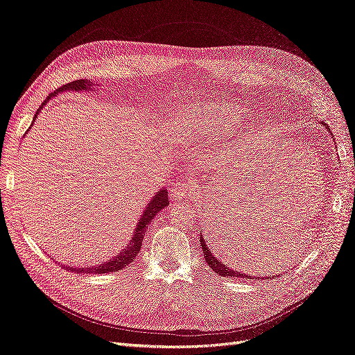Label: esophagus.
<instances>
[{
  "mask_svg": "<svg viewBox=\"0 0 355 355\" xmlns=\"http://www.w3.org/2000/svg\"><path fill=\"white\" fill-rule=\"evenodd\" d=\"M194 181L191 180H186V181H180L177 184H174V187L171 189V196H173L174 200H182L186 202L190 196L194 193Z\"/></svg>",
  "mask_w": 355,
  "mask_h": 355,
  "instance_id": "1",
  "label": "esophagus"
}]
</instances>
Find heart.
I'll use <instances>...</instances> for the list:
<instances>
[{
  "mask_svg": "<svg viewBox=\"0 0 355 355\" xmlns=\"http://www.w3.org/2000/svg\"><path fill=\"white\" fill-rule=\"evenodd\" d=\"M241 105L216 99L196 101L181 105L169 116V130L182 140H196L230 128L241 118Z\"/></svg>",
  "mask_w": 355,
  "mask_h": 355,
  "instance_id": "obj_1",
  "label": "heart"
}]
</instances>
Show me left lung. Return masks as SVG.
<instances>
[{
    "mask_svg": "<svg viewBox=\"0 0 355 355\" xmlns=\"http://www.w3.org/2000/svg\"><path fill=\"white\" fill-rule=\"evenodd\" d=\"M320 123V121H319ZM320 124H323L324 127H326V130L329 131V133L332 135V131H331V128L327 127L324 123H320ZM200 245H202V252H203V254H205V259H206V263H207V266L211 268L214 272H216L218 275H220V277H232V278H245V279H252V277L250 275H247V273H241V272H239V270H234V269H231V268H228V266H225L224 263H222V261L219 260V259H216L215 257V254L212 253V250L211 248H207V244H206V241H205V239H203V235L200 234ZM268 278H270V277H261L260 279H268Z\"/></svg>",
    "mask_w": 355,
    "mask_h": 355,
    "instance_id": "left-lung-1",
    "label": "left lung"
}]
</instances>
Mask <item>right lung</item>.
Returning <instances> with one entry per match:
<instances>
[{"label":"right lung","mask_w":355,"mask_h":355,"mask_svg":"<svg viewBox=\"0 0 355 355\" xmlns=\"http://www.w3.org/2000/svg\"><path fill=\"white\" fill-rule=\"evenodd\" d=\"M96 86H99L98 83H94L92 80H86V78H80V80H74L70 82L69 85H65L62 87H60L58 90H55L54 94H51L44 103L39 107V110L36 111L35 116H33V121L31 124V127L33 125L35 120L37 118V114L44 110L45 105L52 99L55 98L58 94H62V92H87L95 89ZM29 127V128H31ZM29 131V130H28ZM169 205L168 200V190L166 187H162L156 191V194L153 198L149 200V203L146 205V209H144L143 214L140 215V219L137 220L135 232H133V237L127 243V245L123 248V250L118 253L116 256L111 257L110 260L103 261L101 265H95V266H86V268H78V266H70V265H64V268L67 270L71 272H77V273H110V272H116V270H121L123 268H125L127 265H130L131 261L135 260V257L139 254L140 248H141V241L144 239V235H146V228L148 225L152 222V219L159 214L162 209H165Z\"/></svg>","instance_id":"add662e5"}]
</instances>
